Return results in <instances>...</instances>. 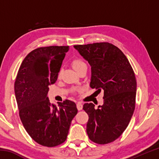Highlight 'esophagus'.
Wrapping results in <instances>:
<instances>
[{"label":"esophagus","mask_w":159,"mask_h":159,"mask_svg":"<svg viewBox=\"0 0 159 159\" xmlns=\"http://www.w3.org/2000/svg\"><path fill=\"white\" fill-rule=\"evenodd\" d=\"M76 107H77L78 110H79V111L80 110H81L83 109V104L81 102H78V103L76 104Z\"/></svg>","instance_id":"esophagus-1"}]
</instances>
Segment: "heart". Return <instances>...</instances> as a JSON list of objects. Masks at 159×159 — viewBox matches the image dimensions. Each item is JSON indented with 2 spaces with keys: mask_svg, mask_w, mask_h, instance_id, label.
<instances>
[{
  "mask_svg": "<svg viewBox=\"0 0 159 159\" xmlns=\"http://www.w3.org/2000/svg\"><path fill=\"white\" fill-rule=\"evenodd\" d=\"M71 66L77 73L81 69L87 67V65H86L85 61L80 58H76L73 60V61H71ZM60 74H59V76H60Z\"/></svg>",
  "mask_w": 159,
  "mask_h": 159,
  "instance_id": "obj_1",
  "label": "heart"
}]
</instances>
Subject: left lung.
I'll list each match as a JSON object with an SVG mask.
<instances>
[{
	"label": "left lung",
	"instance_id": "obj_1",
	"mask_svg": "<svg viewBox=\"0 0 159 159\" xmlns=\"http://www.w3.org/2000/svg\"><path fill=\"white\" fill-rule=\"evenodd\" d=\"M74 48L91 66L90 88L104 90V104L98 109L93 103L83 104L89 116L87 134L97 144L110 143L121 135L133 116L137 90L133 69L122 51L109 43Z\"/></svg>",
	"mask_w": 159,
	"mask_h": 159
}]
</instances>
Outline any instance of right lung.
Wrapping results in <instances>:
<instances>
[{"mask_svg": "<svg viewBox=\"0 0 159 159\" xmlns=\"http://www.w3.org/2000/svg\"><path fill=\"white\" fill-rule=\"evenodd\" d=\"M69 50V46L36 48L26 55L16 77L15 93L21 121L31 138L42 146L62 144L78 112L74 102L66 99L56 107L48 97V85L57 80Z\"/></svg>", "mask_w": 159, "mask_h": 159, "instance_id": "obj_1", "label": "right lung"}]
</instances>
